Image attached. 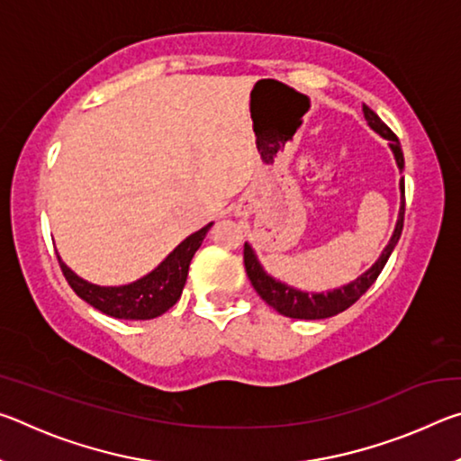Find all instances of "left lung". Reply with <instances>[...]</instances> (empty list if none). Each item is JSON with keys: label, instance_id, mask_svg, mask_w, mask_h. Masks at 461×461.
Segmentation results:
<instances>
[{"label": "left lung", "instance_id": "1", "mask_svg": "<svg viewBox=\"0 0 461 461\" xmlns=\"http://www.w3.org/2000/svg\"><path fill=\"white\" fill-rule=\"evenodd\" d=\"M362 112H364L366 122H368V126L376 131V134L388 140L390 150L394 154L396 167H399V170L402 173L404 156L401 150L399 138L393 134V130H390L368 105H364ZM399 186H401V209H399V220H396L393 238H390L386 248L382 249L380 258L374 262L364 275L352 280V283L343 285L339 288H333V291L307 293V291H301V288L288 286L286 283H283V280H276L275 276H270L260 264L254 248L246 241L244 264H246L249 283H252V286L256 288V293H258L272 309L278 311L280 315L291 317V319H327L341 313V311H346L348 307H352L354 303L374 285V280L378 278L382 268H384V264L390 258V254H393L394 246L399 244V238L402 233V223H404V178H401Z\"/></svg>", "mask_w": 461, "mask_h": 461}]
</instances>
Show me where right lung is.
Wrapping results in <instances>:
<instances>
[{"label":"right lung","instance_id":"right-lung-1","mask_svg":"<svg viewBox=\"0 0 461 461\" xmlns=\"http://www.w3.org/2000/svg\"><path fill=\"white\" fill-rule=\"evenodd\" d=\"M212 223L205 228L191 233L185 238L165 260L146 276L134 280L130 285L122 286H99L87 283V280L77 276L59 256V264L62 275L68 280L73 291L87 301L91 307H95L101 313L115 319H131V321H146V319L160 317L162 313L175 305L181 299V293L189 275V264L197 252L201 241L205 240L207 231L212 230Z\"/></svg>","mask_w":461,"mask_h":461}]
</instances>
